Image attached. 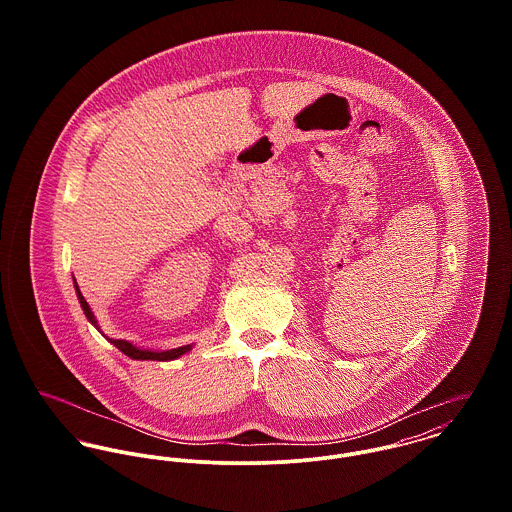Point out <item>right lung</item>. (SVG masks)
<instances>
[{"mask_svg": "<svg viewBox=\"0 0 512 512\" xmlns=\"http://www.w3.org/2000/svg\"><path fill=\"white\" fill-rule=\"evenodd\" d=\"M74 290H76V297H78V303H80V307H82V311H84V315H86V319L100 331V325H98V321H96V317H94V313H92V309H90V305L86 303V299H84V295L80 293L78 290V286H76V280H74ZM102 333V331H100ZM104 335V333H102ZM106 337V335H104ZM116 349H120L126 357H130V359H134V361H175V359H179V357H183L185 353H189L191 349H193V345H183V347H177V349H169V351H151V349H142V347H136L134 343H130V341H124V339H112V337H106Z\"/></svg>", "mask_w": 512, "mask_h": 512, "instance_id": "add662e5", "label": "right lung"}]
</instances>
